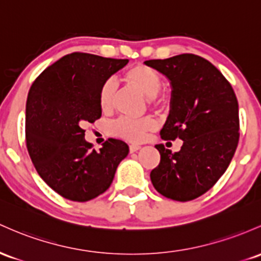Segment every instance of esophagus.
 Returning a JSON list of instances; mask_svg holds the SVG:
<instances>
[{
	"label": "esophagus",
	"instance_id": "esophagus-1",
	"mask_svg": "<svg viewBox=\"0 0 261 261\" xmlns=\"http://www.w3.org/2000/svg\"><path fill=\"white\" fill-rule=\"evenodd\" d=\"M140 148H141V146H140V145L131 144L130 145V152H136V151H139Z\"/></svg>",
	"mask_w": 261,
	"mask_h": 261
}]
</instances>
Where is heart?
Segmentation results:
<instances>
[{"label": "heart", "instance_id": "heart-1", "mask_svg": "<svg viewBox=\"0 0 261 261\" xmlns=\"http://www.w3.org/2000/svg\"><path fill=\"white\" fill-rule=\"evenodd\" d=\"M124 78L130 85L135 87L147 96V101L152 105L162 107L166 104V99L159 94L162 87V78L159 71L148 65L139 64L133 65L125 71ZM116 83L114 79L105 80L99 89L98 101L102 111L111 110L115 99ZM154 127V120L150 116L144 117H120L111 126V131L116 136L128 140V141H141L146 134Z\"/></svg>", "mask_w": 261, "mask_h": 261}]
</instances>
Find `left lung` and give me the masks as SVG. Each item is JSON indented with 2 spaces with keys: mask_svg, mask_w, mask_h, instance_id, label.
<instances>
[{
  "mask_svg": "<svg viewBox=\"0 0 261 261\" xmlns=\"http://www.w3.org/2000/svg\"><path fill=\"white\" fill-rule=\"evenodd\" d=\"M146 65L171 83V110L161 130L163 140L181 139L172 153L162 144L151 182L167 198L187 202L211 190L227 171L239 141V107L233 88L207 59L179 54L151 59Z\"/></svg>",
  "mask_w": 261,
  "mask_h": 261,
  "instance_id": "left-lung-1",
  "label": "left lung"
}]
</instances>
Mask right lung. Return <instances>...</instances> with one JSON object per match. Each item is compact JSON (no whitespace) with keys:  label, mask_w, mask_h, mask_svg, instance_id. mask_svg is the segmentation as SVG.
<instances>
[{"label":"right lung","mask_w":261,"mask_h":261,"mask_svg":"<svg viewBox=\"0 0 261 261\" xmlns=\"http://www.w3.org/2000/svg\"><path fill=\"white\" fill-rule=\"evenodd\" d=\"M89 53L68 54L39 74L25 104V144L41 178L57 193L87 202L110 187L128 146L109 139L99 151L85 141V122L101 116L102 83L127 64Z\"/></svg>","instance_id":"obj_1"}]
</instances>
